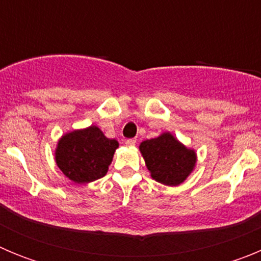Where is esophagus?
Instances as JSON below:
<instances>
[{
  "mask_svg": "<svg viewBox=\"0 0 261 261\" xmlns=\"http://www.w3.org/2000/svg\"><path fill=\"white\" fill-rule=\"evenodd\" d=\"M125 145H126V146H135L136 140H135V138H129V140H126V141H125Z\"/></svg>",
  "mask_w": 261,
  "mask_h": 261,
  "instance_id": "esophagus-1",
  "label": "esophagus"
}]
</instances>
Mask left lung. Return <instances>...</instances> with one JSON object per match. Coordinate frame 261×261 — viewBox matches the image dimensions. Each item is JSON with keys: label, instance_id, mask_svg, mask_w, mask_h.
I'll list each match as a JSON object with an SVG mask.
<instances>
[{"label": "left lung", "instance_id": "8db88e82", "mask_svg": "<svg viewBox=\"0 0 261 261\" xmlns=\"http://www.w3.org/2000/svg\"><path fill=\"white\" fill-rule=\"evenodd\" d=\"M140 151L150 176L158 183L176 187L195 170L197 155L174 135L165 132L140 144Z\"/></svg>", "mask_w": 261, "mask_h": 261}]
</instances>
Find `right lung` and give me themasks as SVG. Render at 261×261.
<instances>
[{
	"label": "right lung",
	"mask_w": 261,
	"mask_h": 261,
	"mask_svg": "<svg viewBox=\"0 0 261 261\" xmlns=\"http://www.w3.org/2000/svg\"><path fill=\"white\" fill-rule=\"evenodd\" d=\"M117 147L116 140L106 137L96 125H90L61 136L55 150V161L71 181L86 184L107 174Z\"/></svg>",
	"instance_id": "1"
}]
</instances>
